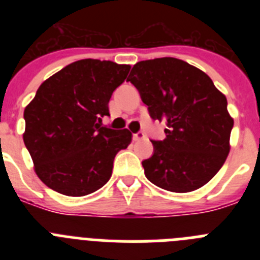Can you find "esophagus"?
Instances as JSON below:
<instances>
[{
    "instance_id": "obj_1",
    "label": "esophagus",
    "mask_w": 260,
    "mask_h": 260,
    "mask_svg": "<svg viewBox=\"0 0 260 260\" xmlns=\"http://www.w3.org/2000/svg\"><path fill=\"white\" fill-rule=\"evenodd\" d=\"M144 138V134L143 133H137V134H133V141H141V139H143Z\"/></svg>"
}]
</instances>
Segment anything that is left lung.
Returning <instances> with one entry per match:
<instances>
[{
	"mask_svg": "<svg viewBox=\"0 0 260 260\" xmlns=\"http://www.w3.org/2000/svg\"><path fill=\"white\" fill-rule=\"evenodd\" d=\"M127 82L153 119L167 123L164 141L142 162L147 180L173 192H189L213 178L231 151L233 118L226 98L201 69L173 57L137 62Z\"/></svg>",
	"mask_w": 260,
	"mask_h": 260,
	"instance_id": "obj_1",
	"label": "left lung"
}]
</instances>
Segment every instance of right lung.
<instances>
[{
  "instance_id": "obj_1",
  "label": "right lung",
  "mask_w": 260,
  "mask_h": 260,
  "mask_svg": "<svg viewBox=\"0 0 260 260\" xmlns=\"http://www.w3.org/2000/svg\"><path fill=\"white\" fill-rule=\"evenodd\" d=\"M130 65L79 59L39 87L24 109L23 141L36 174L48 187L84 197L109 181L117 152L132 143L127 128L103 126L109 100Z\"/></svg>"
}]
</instances>
